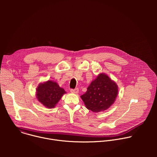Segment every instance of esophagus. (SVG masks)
<instances>
[{
  "label": "esophagus",
  "mask_w": 157,
  "mask_h": 157,
  "mask_svg": "<svg viewBox=\"0 0 157 157\" xmlns=\"http://www.w3.org/2000/svg\"><path fill=\"white\" fill-rule=\"evenodd\" d=\"M70 92L73 94H77L78 92H79V89L78 88L76 89H71L70 90Z\"/></svg>",
  "instance_id": "34e87169"
}]
</instances>
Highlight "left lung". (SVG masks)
I'll use <instances>...</instances> for the list:
<instances>
[{"label": "left lung", "instance_id": "obj_1", "mask_svg": "<svg viewBox=\"0 0 157 157\" xmlns=\"http://www.w3.org/2000/svg\"><path fill=\"white\" fill-rule=\"evenodd\" d=\"M118 86L108 75H98L87 88V91L81 96L86 107L94 113H99L113 105L118 95Z\"/></svg>", "mask_w": 157, "mask_h": 157}]
</instances>
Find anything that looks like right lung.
Returning a JSON list of instances; mask_svg holds the SVG:
<instances>
[{"instance_id":"right-lung-1","label":"right lung","mask_w":157,"mask_h":157,"mask_svg":"<svg viewBox=\"0 0 157 157\" xmlns=\"http://www.w3.org/2000/svg\"><path fill=\"white\" fill-rule=\"evenodd\" d=\"M64 94V89L52 80L40 82L36 89L37 100L48 109L54 108Z\"/></svg>"}]
</instances>
